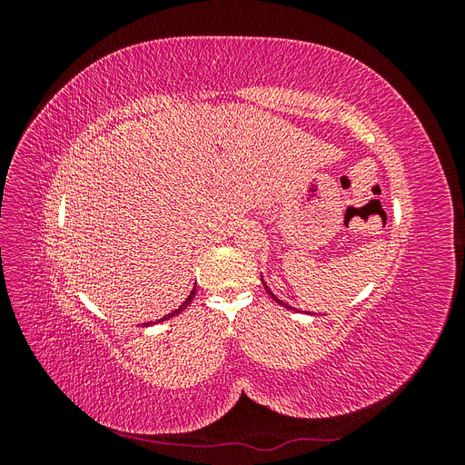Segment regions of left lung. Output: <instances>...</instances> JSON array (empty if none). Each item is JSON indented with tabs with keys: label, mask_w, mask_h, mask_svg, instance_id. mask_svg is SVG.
I'll return each instance as SVG.
<instances>
[{
	"label": "left lung",
	"mask_w": 465,
	"mask_h": 465,
	"mask_svg": "<svg viewBox=\"0 0 465 465\" xmlns=\"http://www.w3.org/2000/svg\"><path fill=\"white\" fill-rule=\"evenodd\" d=\"M263 287H265V291H267V294H270V297H272V299H273V301H275V302H277V304H281V306H285V308H291V311H294V308H292V306H289V304H285V302H283V301H279V299H277V297H275V294H273V292H272V291H270V289H267V285H265V283H263Z\"/></svg>",
	"instance_id": "left-lung-1"
}]
</instances>
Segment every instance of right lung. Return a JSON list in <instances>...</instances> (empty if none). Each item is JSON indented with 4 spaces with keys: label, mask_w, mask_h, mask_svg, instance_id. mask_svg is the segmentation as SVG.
I'll use <instances>...</instances> for the list:
<instances>
[{
    "label": "right lung",
    "mask_w": 465,
    "mask_h": 465,
    "mask_svg": "<svg viewBox=\"0 0 465 465\" xmlns=\"http://www.w3.org/2000/svg\"><path fill=\"white\" fill-rule=\"evenodd\" d=\"M193 294H195V287L192 289V292H190V297H188V299H186L184 302H182V304H180V306L176 308V311H173V312H168V314H166V316H163V318H161L159 322H164V320H168V318H173V316L180 314L182 311H184V308H186V306H190V302H192V299H193ZM149 323H151V322H149ZM149 323H143V326H149Z\"/></svg>",
    "instance_id": "1"
}]
</instances>
